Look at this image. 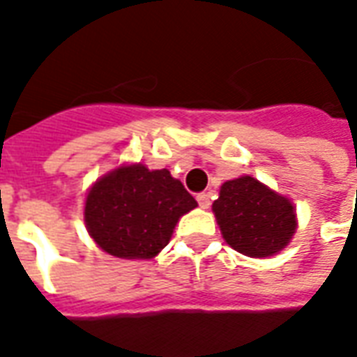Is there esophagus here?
I'll return each instance as SVG.
<instances>
[{
    "instance_id": "obj_1",
    "label": "esophagus",
    "mask_w": 357,
    "mask_h": 357,
    "mask_svg": "<svg viewBox=\"0 0 357 357\" xmlns=\"http://www.w3.org/2000/svg\"><path fill=\"white\" fill-rule=\"evenodd\" d=\"M197 201H199V206L201 208H210V195L208 193H199L197 195Z\"/></svg>"
}]
</instances>
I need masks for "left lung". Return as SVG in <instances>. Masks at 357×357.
<instances>
[{"label": "left lung", "mask_w": 357, "mask_h": 357, "mask_svg": "<svg viewBox=\"0 0 357 357\" xmlns=\"http://www.w3.org/2000/svg\"><path fill=\"white\" fill-rule=\"evenodd\" d=\"M212 210L225 243L250 258H268L291 243L294 206L250 176L225 181Z\"/></svg>", "instance_id": "left-lung-1"}]
</instances>
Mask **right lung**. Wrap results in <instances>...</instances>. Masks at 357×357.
Segmentation results:
<instances>
[{
	"label": "right lung",
	"instance_id": "right-lung-1",
	"mask_svg": "<svg viewBox=\"0 0 357 357\" xmlns=\"http://www.w3.org/2000/svg\"><path fill=\"white\" fill-rule=\"evenodd\" d=\"M195 206L197 201L168 170L130 164L95 181L84 220L91 239L110 256L149 260L168 245L179 218Z\"/></svg>",
	"mask_w": 357,
	"mask_h": 357
}]
</instances>
